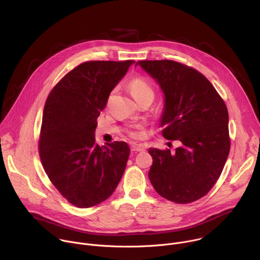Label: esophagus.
<instances>
[{
    "instance_id": "1",
    "label": "esophagus",
    "mask_w": 260,
    "mask_h": 260,
    "mask_svg": "<svg viewBox=\"0 0 260 260\" xmlns=\"http://www.w3.org/2000/svg\"><path fill=\"white\" fill-rule=\"evenodd\" d=\"M131 150L133 152H139V151H144L145 150V147L143 145L140 144H132L131 145Z\"/></svg>"
}]
</instances>
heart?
I'll return each instance as SVG.
<instances>
[{
    "instance_id": "1",
    "label": "heart",
    "mask_w": 260,
    "mask_h": 260,
    "mask_svg": "<svg viewBox=\"0 0 260 260\" xmlns=\"http://www.w3.org/2000/svg\"><path fill=\"white\" fill-rule=\"evenodd\" d=\"M128 88L136 99L137 102L145 99V98H154V88L152 84L148 81L147 79L143 77H135L133 78L128 83ZM116 90L113 89L109 94V100L113 98ZM135 136V134H133Z\"/></svg>"
}]
</instances>
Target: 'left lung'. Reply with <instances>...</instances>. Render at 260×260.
I'll list each match as a JSON object with an SVG mask.
<instances>
[{"label": "left lung", "mask_w": 260, "mask_h": 260, "mask_svg": "<svg viewBox=\"0 0 260 260\" xmlns=\"http://www.w3.org/2000/svg\"><path fill=\"white\" fill-rule=\"evenodd\" d=\"M136 66L149 74L165 94L162 136L182 143L175 153L149 148L153 164L148 177L156 192L171 202L198 201L212 189L230 153L226 105L191 67L169 59L141 60Z\"/></svg>", "instance_id": "left-lung-1"}]
</instances>
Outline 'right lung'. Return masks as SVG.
<instances>
[{"instance_id": "1", "label": "right lung", "mask_w": 260, "mask_h": 260, "mask_svg": "<svg viewBox=\"0 0 260 260\" xmlns=\"http://www.w3.org/2000/svg\"><path fill=\"white\" fill-rule=\"evenodd\" d=\"M134 60L86 61L50 91L39 154L48 178L72 205L90 208L114 192L129 156L125 142L95 144L96 119Z\"/></svg>"}]
</instances>
